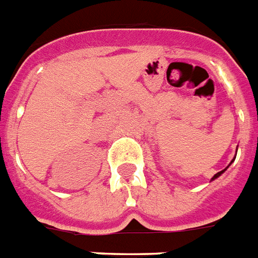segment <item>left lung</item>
I'll use <instances>...</instances> for the list:
<instances>
[{
	"label": "left lung",
	"instance_id": "obj_1",
	"mask_svg": "<svg viewBox=\"0 0 258 258\" xmlns=\"http://www.w3.org/2000/svg\"><path fill=\"white\" fill-rule=\"evenodd\" d=\"M235 158H236V157H235ZM235 158L232 159V161H231V163H232V162H233V161H235ZM231 163H229V165H231ZM227 169H228V167H225V169H224V170H221V171H219V172H218V174H215V175H214V176H212V179H211V180H215V179H216V178H219V176H220V175H221V174H223V172H224V171H225V170H227Z\"/></svg>",
	"mask_w": 258,
	"mask_h": 258
}]
</instances>
